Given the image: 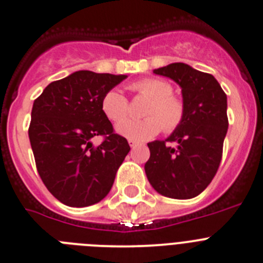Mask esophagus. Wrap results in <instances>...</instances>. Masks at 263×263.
Returning a JSON list of instances; mask_svg holds the SVG:
<instances>
[{
  "label": "esophagus",
  "instance_id": "esophagus-1",
  "mask_svg": "<svg viewBox=\"0 0 263 263\" xmlns=\"http://www.w3.org/2000/svg\"><path fill=\"white\" fill-rule=\"evenodd\" d=\"M128 144H129V146L132 147V149H135V147H136L137 145H139V142L135 141V140H128Z\"/></svg>",
  "mask_w": 263,
  "mask_h": 263
}]
</instances>
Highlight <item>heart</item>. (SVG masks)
Returning <instances> with one entry per match:
<instances>
[{
  "label": "heart",
  "instance_id": "obj_1",
  "mask_svg": "<svg viewBox=\"0 0 263 263\" xmlns=\"http://www.w3.org/2000/svg\"><path fill=\"white\" fill-rule=\"evenodd\" d=\"M132 91L150 99L144 119H124L117 124L121 136L136 141H145L160 131L172 134L181 127L186 117V104L175 95L170 82L160 78H144L129 86ZM101 110L111 122H119L128 114V100L118 90H109L101 99Z\"/></svg>",
  "mask_w": 263,
  "mask_h": 263
}]
</instances>
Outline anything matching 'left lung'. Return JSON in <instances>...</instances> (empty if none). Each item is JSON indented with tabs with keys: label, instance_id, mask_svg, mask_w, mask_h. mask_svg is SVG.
<instances>
[{
	"label": "left lung",
	"instance_id": "1",
	"mask_svg": "<svg viewBox=\"0 0 263 263\" xmlns=\"http://www.w3.org/2000/svg\"><path fill=\"white\" fill-rule=\"evenodd\" d=\"M154 73L180 85L186 117L167 140L147 144L150 158L145 172L159 194L190 199L210 185L220 167L229 127L228 98L212 74L187 64L172 63Z\"/></svg>",
	"mask_w": 263,
	"mask_h": 263
}]
</instances>
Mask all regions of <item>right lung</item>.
I'll use <instances>...</instances> for the list:
<instances>
[{
  "label": "right lung",
  "instance_id": "right-lung-1",
  "mask_svg": "<svg viewBox=\"0 0 263 263\" xmlns=\"http://www.w3.org/2000/svg\"><path fill=\"white\" fill-rule=\"evenodd\" d=\"M126 76L78 70L51 82L33 103L29 135L38 175L69 207L104 199L131 150L101 110V99ZM103 136L93 147L90 139Z\"/></svg>",
  "mask_w": 263,
  "mask_h": 263
}]
</instances>
